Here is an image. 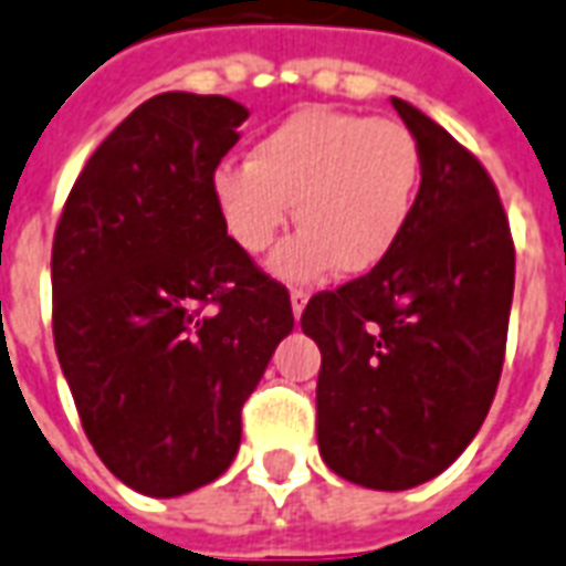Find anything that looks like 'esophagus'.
Segmentation results:
<instances>
[{"label":"esophagus","mask_w":566,"mask_h":566,"mask_svg":"<svg viewBox=\"0 0 566 566\" xmlns=\"http://www.w3.org/2000/svg\"><path fill=\"white\" fill-rule=\"evenodd\" d=\"M305 303H308V294H305V291H291V308H294V317H296V321L303 317Z\"/></svg>","instance_id":"esophagus-1"}]
</instances>
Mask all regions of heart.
<instances>
[{
  "label": "heart",
  "mask_w": 566,
  "mask_h": 566,
  "mask_svg": "<svg viewBox=\"0 0 566 566\" xmlns=\"http://www.w3.org/2000/svg\"><path fill=\"white\" fill-rule=\"evenodd\" d=\"M422 179L417 137L399 119L305 107L251 146L249 165H219L209 191L228 237L261 254L294 219L300 233L272 254L284 282L326 272L366 275L411 221Z\"/></svg>",
  "instance_id": "1"
}]
</instances>
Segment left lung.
I'll list each match as a JSON object with an SVG mask.
<instances>
[{
	"mask_svg": "<svg viewBox=\"0 0 566 566\" xmlns=\"http://www.w3.org/2000/svg\"><path fill=\"white\" fill-rule=\"evenodd\" d=\"M422 179L399 245L308 300L321 347L317 447L350 483L401 492L432 480L480 432L504 366L516 251L495 182L453 134L392 98Z\"/></svg>",
	"mask_w": 566,
	"mask_h": 566,
	"instance_id": "1",
	"label": "left lung"
}]
</instances>
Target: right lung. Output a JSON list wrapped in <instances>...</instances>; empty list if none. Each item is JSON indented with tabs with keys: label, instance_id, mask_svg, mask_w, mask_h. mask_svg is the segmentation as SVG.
I'll use <instances>...</instances> for the list:
<instances>
[{
	"label": "right lung",
	"instance_id": "right-lung-1",
	"mask_svg": "<svg viewBox=\"0 0 566 566\" xmlns=\"http://www.w3.org/2000/svg\"><path fill=\"white\" fill-rule=\"evenodd\" d=\"M249 111L161 92L116 125L53 237V342L86 438L149 497L219 480L242 405L294 329L291 296L230 240L209 177Z\"/></svg>",
	"mask_w": 566,
	"mask_h": 566
}]
</instances>
